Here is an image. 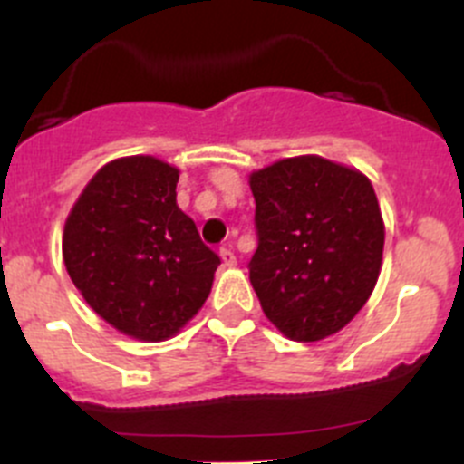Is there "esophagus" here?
I'll list each match as a JSON object with an SVG mask.
<instances>
[{
    "instance_id": "obj_1",
    "label": "esophagus",
    "mask_w": 464,
    "mask_h": 464,
    "mask_svg": "<svg viewBox=\"0 0 464 464\" xmlns=\"http://www.w3.org/2000/svg\"><path fill=\"white\" fill-rule=\"evenodd\" d=\"M219 258H222L224 266H236L237 265L236 254H233L231 249H227V246H222V249H219Z\"/></svg>"
}]
</instances>
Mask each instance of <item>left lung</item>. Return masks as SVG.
Listing matches in <instances>:
<instances>
[{
    "label": "left lung",
    "mask_w": 464,
    "mask_h": 464,
    "mask_svg": "<svg viewBox=\"0 0 464 464\" xmlns=\"http://www.w3.org/2000/svg\"><path fill=\"white\" fill-rule=\"evenodd\" d=\"M258 249L249 280L283 336L312 343L343 330L375 289L383 219L371 179L319 154L249 175Z\"/></svg>",
    "instance_id": "obj_1"
}]
</instances>
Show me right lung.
Here are the masks:
<instances>
[{"mask_svg": "<svg viewBox=\"0 0 464 464\" xmlns=\"http://www.w3.org/2000/svg\"><path fill=\"white\" fill-rule=\"evenodd\" d=\"M179 168L150 154L105 163L64 222L63 258L87 305L137 341L175 336L206 303L219 258L177 206Z\"/></svg>", "mask_w": 464, "mask_h": 464, "instance_id": "right-lung-1", "label": "right lung"}]
</instances>
